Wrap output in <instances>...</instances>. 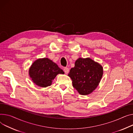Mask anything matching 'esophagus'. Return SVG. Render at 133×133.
Masks as SVG:
<instances>
[{
  "mask_svg": "<svg viewBox=\"0 0 133 133\" xmlns=\"http://www.w3.org/2000/svg\"><path fill=\"white\" fill-rule=\"evenodd\" d=\"M64 71L66 74H67L69 72V68L68 67H65L64 68Z\"/></svg>",
  "mask_w": 133,
  "mask_h": 133,
  "instance_id": "esophagus-1",
  "label": "esophagus"
}]
</instances>
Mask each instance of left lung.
Wrapping results in <instances>:
<instances>
[{
    "instance_id": "obj_1",
    "label": "left lung",
    "mask_w": 133,
    "mask_h": 133,
    "mask_svg": "<svg viewBox=\"0 0 133 133\" xmlns=\"http://www.w3.org/2000/svg\"><path fill=\"white\" fill-rule=\"evenodd\" d=\"M103 74V67L90 58H79L70 70L73 87L82 95L91 94L98 87Z\"/></svg>"
}]
</instances>
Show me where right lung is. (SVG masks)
Wrapping results in <instances>:
<instances>
[{
  "label": "right lung",
  "mask_w": 133,
  "mask_h": 133,
  "mask_svg": "<svg viewBox=\"0 0 133 133\" xmlns=\"http://www.w3.org/2000/svg\"><path fill=\"white\" fill-rule=\"evenodd\" d=\"M59 74H64L63 70L48 58L35 61L29 70L33 82L39 87L45 88L51 85L52 80Z\"/></svg>",
  "instance_id": "obj_1"
}]
</instances>
